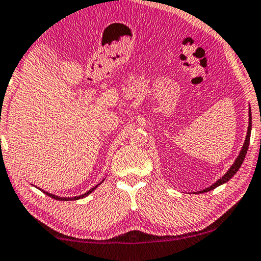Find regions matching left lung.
Here are the masks:
<instances>
[{"instance_id":"obj_1","label":"left lung","mask_w":261,"mask_h":261,"mask_svg":"<svg viewBox=\"0 0 261 261\" xmlns=\"http://www.w3.org/2000/svg\"><path fill=\"white\" fill-rule=\"evenodd\" d=\"M251 128H252V115H251V108H250V112H248V128H247V135H246V139H245V142L243 144V148L242 150H240V153L238 155V158L236 159V161L233 162V164L230 167V169L227 170V172L225 175L223 176L222 178H219L217 182L212 184L211 187L206 188V189H204L202 191H198V192H207L210 190H214L215 188H217L219 186H222V184L226 183L227 181H230V178L233 177V175L236 172L238 171V169L240 167H242V164L244 162V159H245L246 153H247V149H248V144H250V138H251Z\"/></svg>"}]
</instances>
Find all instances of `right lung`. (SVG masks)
<instances>
[{
    "instance_id": "obj_1",
    "label": "right lung",
    "mask_w": 261,
    "mask_h": 261,
    "mask_svg": "<svg viewBox=\"0 0 261 261\" xmlns=\"http://www.w3.org/2000/svg\"><path fill=\"white\" fill-rule=\"evenodd\" d=\"M102 182H100L98 186H100V184H101ZM98 186H95V187H93L92 188V189H90L89 191L87 192H85V194H83V195H80V196H75V197H58V196H56V195H52V194H50V192H46V191H44V190H42L44 194L45 195H47L49 196V197H51V198H54V199H57V200H77V199H80V198H84V197H86V196H89L92 191H93L95 188H97Z\"/></svg>"
}]
</instances>
